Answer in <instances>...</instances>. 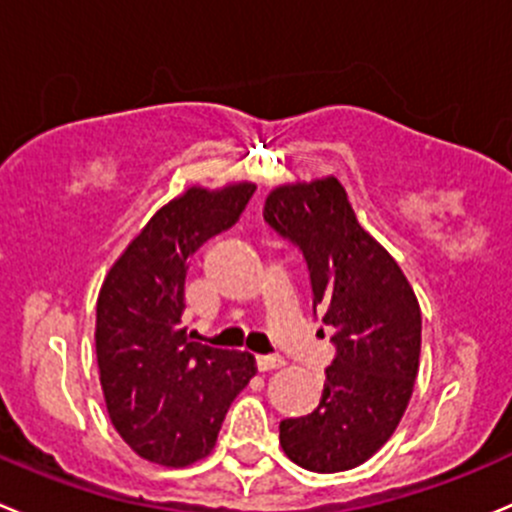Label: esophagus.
Listing matches in <instances>:
<instances>
[{
  "label": "esophagus",
  "instance_id": "1",
  "mask_svg": "<svg viewBox=\"0 0 512 512\" xmlns=\"http://www.w3.org/2000/svg\"><path fill=\"white\" fill-rule=\"evenodd\" d=\"M285 365V360H282L280 355H257V370L260 372H270V370H277V367Z\"/></svg>",
  "mask_w": 512,
  "mask_h": 512
}]
</instances>
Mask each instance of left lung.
<instances>
[{
	"label": "left lung",
	"instance_id": "obj_1",
	"mask_svg": "<svg viewBox=\"0 0 512 512\" xmlns=\"http://www.w3.org/2000/svg\"><path fill=\"white\" fill-rule=\"evenodd\" d=\"M262 215L300 247L312 307L335 330L337 350L320 405L282 420L280 445L312 473L357 468L388 443L413 395L423 330L418 297L390 252L362 230L337 177L275 187Z\"/></svg>",
	"mask_w": 512,
	"mask_h": 512
}]
</instances>
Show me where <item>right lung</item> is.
Listing matches in <instances>:
<instances>
[{
  "mask_svg": "<svg viewBox=\"0 0 512 512\" xmlns=\"http://www.w3.org/2000/svg\"><path fill=\"white\" fill-rule=\"evenodd\" d=\"M255 185L190 187L109 267L97 297L99 382L109 420L140 458L185 468L207 458L232 400L255 377L250 352L187 337V257L237 222Z\"/></svg>",
  "mask_w": 512,
  "mask_h": 512,
  "instance_id": "1",
  "label": "right lung"
}]
</instances>
